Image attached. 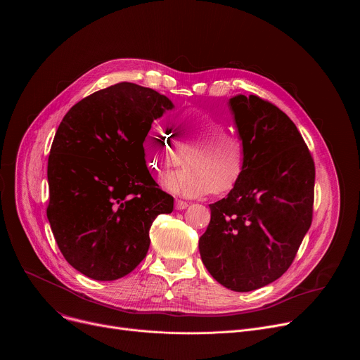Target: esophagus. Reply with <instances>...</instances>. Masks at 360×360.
I'll list each match as a JSON object with an SVG mask.
<instances>
[{
    "instance_id": "1",
    "label": "esophagus",
    "mask_w": 360,
    "mask_h": 360,
    "mask_svg": "<svg viewBox=\"0 0 360 360\" xmlns=\"http://www.w3.org/2000/svg\"><path fill=\"white\" fill-rule=\"evenodd\" d=\"M175 208H176L178 211L185 210V208H188V202L181 200V199H176V200H175Z\"/></svg>"
}]
</instances>
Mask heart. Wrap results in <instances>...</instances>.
Instances as JSON below:
<instances>
[{
  "label": "heart",
  "mask_w": 360,
  "mask_h": 360,
  "mask_svg": "<svg viewBox=\"0 0 360 360\" xmlns=\"http://www.w3.org/2000/svg\"><path fill=\"white\" fill-rule=\"evenodd\" d=\"M225 129L226 121L207 110H185L174 120L172 136L157 124L146 129L142 139L145 162L162 175L178 164L179 152L189 150L186 168L165 175L164 188L188 198L226 193L245 174L248 150L240 135Z\"/></svg>",
  "instance_id": "1"
}]
</instances>
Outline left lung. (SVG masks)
<instances>
[{"instance_id": "obj_1", "label": "left lung", "mask_w": 360, "mask_h": 360, "mask_svg": "<svg viewBox=\"0 0 360 360\" xmlns=\"http://www.w3.org/2000/svg\"><path fill=\"white\" fill-rule=\"evenodd\" d=\"M229 107L246 143V169L226 198L210 205L199 252L214 279L249 292L292 265L312 224L315 164L296 125L269 101L236 95Z\"/></svg>"}]
</instances>
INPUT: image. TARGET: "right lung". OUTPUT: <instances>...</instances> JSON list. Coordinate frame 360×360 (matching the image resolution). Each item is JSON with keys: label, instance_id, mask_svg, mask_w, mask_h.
I'll return each instance as SVG.
<instances>
[{"label": "right lung", "instance_id": "right-lung-1", "mask_svg": "<svg viewBox=\"0 0 360 360\" xmlns=\"http://www.w3.org/2000/svg\"><path fill=\"white\" fill-rule=\"evenodd\" d=\"M174 108L150 88L120 82L99 89L63 118L48 157L46 218L67 262L95 281L132 272L149 249V229L174 210L150 176L142 139Z\"/></svg>", "mask_w": 360, "mask_h": 360}]
</instances>
